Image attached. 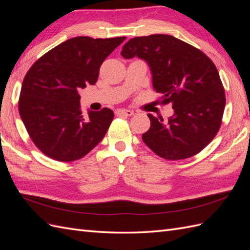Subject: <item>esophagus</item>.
Instances as JSON below:
<instances>
[{"label":"esophagus","mask_w":250,"mask_h":250,"mask_svg":"<svg viewBox=\"0 0 250 250\" xmlns=\"http://www.w3.org/2000/svg\"><path fill=\"white\" fill-rule=\"evenodd\" d=\"M118 116H126V117H131L133 115V111L129 109H118L116 111Z\"/></svg>","instance_id":"obj_1"}]
</instances>
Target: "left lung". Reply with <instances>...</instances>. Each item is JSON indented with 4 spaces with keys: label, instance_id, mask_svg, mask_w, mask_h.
Returning a JSON list of instances; mask_svg holds the SVG:
<instances>
[{
    "label": "left lung",
    "instance_id": "1",
    "mask_svg": "<svg viewBox=\"0 0 250 250\" xmlns=\"http://www.w3.org/2000/svg\"><path fill=\"white\" fill-rule=\"evenodd\" d=\"M121 55L148 63L162 104H172L174 115L164 122L148 113L151 126L144 143L165 160H185L199 153L220 129L225 92L214 62L201 52L167 34L128 41Z\"/></svg>",
    "mask_w": 250,
    "mask_h": 250
}]
</instances>
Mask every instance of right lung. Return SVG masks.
<instances>
[{
  "label": "right lung",
  "mask_w": 250,
  "mask_h": 250,
  "mask_svg": "<svg viewBox=\"0 0 250 250\" xmlns=\"http://www.w3.org/2000/svg\"><path fill=\"white\" fill-rule=\"evenodd\" d=\"M126 37L78 36L62 42L33 63L21 84L19 111L35 146L58 162L86 155L107 132L113 111L80 109L78 90L94 85L100 66Z\"/></svg>",
  "instance_id": "add662e5"
}]
</instances>
